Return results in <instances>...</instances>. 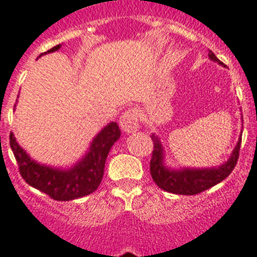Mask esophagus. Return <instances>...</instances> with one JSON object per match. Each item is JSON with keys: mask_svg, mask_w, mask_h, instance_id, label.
Here are the masks:
<instances>
[{"mask_svg": "<svg viewBox=\"0 0 257 257\" xmlns=\"http://www.w3.org/2000/svg\"><path fill=\"white\" fill-rule=\"evenodd\" d=\"M120 126L126 133H132L139 129V114L136 109H128L121 114Z\"/></svg>", "mask_w": 257, "mask_h": 257, "instance_id": "obj_1", "label": "esophagus"}]
</instances>
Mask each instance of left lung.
<instances>
[{"label":"left lung","instance_id":"1","mask_svg":"<svg viewBox=\"0 0 257 257\" xmlns=\"http://www.w3.org/2000/svg\"><path fill=\"white\" fill-rule=\"evenodd\" d=\"M209 58L212 61L223 64L211 50H209ZM152 141L153 152L152 159H151V175H152L153 181L161 189L171 192V193H176V195H197L200 192L207 191L216 184L221 183L224 179H227L237 163L240 144H241V139H240L231 157L220 167L203 169H171L164 165V151H163L159 137L152 135Z\"/></svg>","mask_w":257,"mask_h":257}]
</instances>
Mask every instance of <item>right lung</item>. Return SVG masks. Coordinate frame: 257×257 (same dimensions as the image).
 I'll return each instance as SVG.
<instances>
[{
  "label": "right lung",
  "mask_w": 257,
  "mask_h": 257,
  "mask_svg": "<svg viewBox=\"0 0 257 257\" xmlns=\"http://www.w3.org/2000/svg\"><path fill=\"white\" fill-rule=\"evenodd\" d=\"M61 48L53 46L45 53H52ZM121 136L116 122H110L93 139L89 152L70 169L52 168L38 164L18 145L13 133H10V148L13 151L22 179L38 191L57 201L84 197L96 191L104 176L105 160L112 145Z\"/></svg>",
  "instance_id": "1"
}]
</instances>
